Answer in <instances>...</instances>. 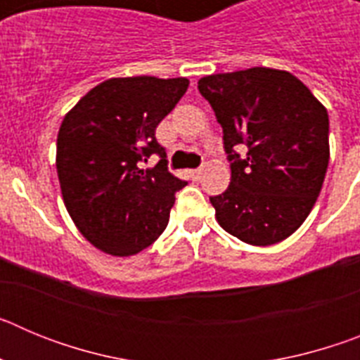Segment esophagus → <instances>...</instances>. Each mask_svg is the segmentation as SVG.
<instances>
[{"label":"esophagus","instance_id":"obj_1","mask_svg":"<svg viewBox=\"0 0 360 360\" xmlns=\"http://www.w3.org/2000/svg\"><path fill=\"white\" fill-rule=\"evenodd\" d=\"M189 174H191V178H193V180H198V178L203 174V167H198V169L189 171Z\"/></svg>","mask_w":360,"mask_h":360}]
</instances>
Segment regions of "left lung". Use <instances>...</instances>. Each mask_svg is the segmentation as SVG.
I'll return each mask as SVG.
<instances>
[{
    "mask_svg": "<svg viewBox=\"0 0 360 360\" xmlns=\"http://www.w3.org/2000/svg\"><path fill=\"white\" fill-rule=\"evenodd\" d=\"M198 90L224 128L231 162V186L211 196L218 224L257 247L283 241L323 187L328 111L292 73L262 66L202 77ZM238 145L248 146L243 159Z\"/></svg>",
    "mask_w": 360,
    "mask_h": 360,
    "instance_id": "left-lung-1",
    "label": "left lung"
}]
</instances>
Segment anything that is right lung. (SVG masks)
<instances>
[{
  "label": "right lung",
  "instance_id": "obj_1",
  "mask_svg": "<svg viewBox=\"0 0 360 360\" xmlns=\"http://www.w3.org/2000/svg\"><path fill=\"white\" fill-rule=\"evenodd\" d=\"M186 77L108 79L68 111L57 135V176L82 236L111 256H133L160 236L174 193L157 126L184 94ZM161 157L153 170L140 164Z\"/></svg>",
  "mask_w": 360,
  "mask_h": 360
}]
</instances>
